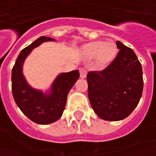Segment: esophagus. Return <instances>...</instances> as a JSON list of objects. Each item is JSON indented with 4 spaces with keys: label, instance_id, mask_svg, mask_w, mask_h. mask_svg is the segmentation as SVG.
I'll return each instance as SVG.
<instances>
[{
    "label": "esophagus",
    "instance_id": "34e87169",
    "mask_svg": "<svg viewBox=\"0 0 156 156\" xmlns=\"http://www.w3.org/2000/svg\"><path fill=\"white\" fill-rule=\"evenodd\" d=\"M87 69L85 68H81L80 69V76L81 78H85L87 76Z\"/></svg>",
    "mask_w": 156,
    "mask_h": 156
}]
</instances>
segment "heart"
Instances as JSON below:
<instances>
[{
    "mask_svg": "<svg viewBox=\"0 0 156 156\" xmlns=\"http://www.w3.org/2000/svg\"><path fill=\"white\" fill-rule=\"evenodd\" d=\"M85 50L87 56L91 58L96 56L101 65H107L116 55L117 48L114 42L93 41L86 46Z\"/></svg>",
    "mask_w": 156,
    "mask_h": 156,
    "instance_id": "obj_1",
    "label": "heart"
}]
</instances>
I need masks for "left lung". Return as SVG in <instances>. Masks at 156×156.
Returning a JSON list of instances; mask_svg holds the SVG:
<instances>
[{"mask_svg": "<svg viewBox=\"0 0 156 156\" xmlns=\"http://www.w3.org/2000/svg\"><path fill=\"white\" fill-rule=\"evenodd\" d=\"M119 52L101 71L87 73V94L96 115L106 121L128 117L138 105L143 90L141 64L130 48L116 41Z\"/></svg>", "mask_w": 156, "mask_h": 156, "instance_id": "1", "label": "left lung"}]
</instances>
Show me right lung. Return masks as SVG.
<instances>
[{"mask_svg":"<svg viewBox=\"0 0 156 156\" xmlns=\"http://www.w3.org/2000/svg\"><path fill=\"white\" fill-rule=\"evenodd\" d=\"M53 40L41 36L23 48L12 69V94L15 103L27 118L38 124H49L61 118L69 90L80 76L78 70L59 75L52 85L49 94L34 89L27 84L22 75L24 60L35 47L44 41Z\"/></svg>","mask_w":156,"mask_h":156,"instance_id":"obj_1","label":"right lung"}]
</instances>
